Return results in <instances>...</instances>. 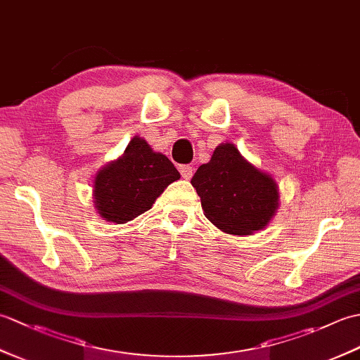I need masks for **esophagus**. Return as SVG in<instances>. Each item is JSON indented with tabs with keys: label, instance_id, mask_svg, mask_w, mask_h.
<instances>
[{
	"label": "esophagus",
	"instance_id": "obj_1",
	"mask_svg": "<svg viewBox=\"0 0 360 360\" xmlns=\"http://www.w3.org/2000/svg\"><path fill=\"white\" fill-rule=\"evenodd\" d=\"M179 173L184 179H190V178H192V174H193V167L179 165Z\"/></svg>",
	"mask_w": 360,
	"mask_h": 360
}]
</instances>
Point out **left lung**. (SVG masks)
I'll list each match as a JSON object with an SVG mask.
<instances>
[{
    "label": "left lung",
    "mask_w": 360,
    "mask_h": 360,
    "mask_svg": "<svg viewBox=\"0 0 360 360\" xmlns=\"http://www.w3.org/2000/svg\"><path fill=\"white\" fill-rule=\"evenodd\" d=\"M204 215L231 235H250L269 224L278 209V187L271 174L244 159L233 143H221L210 162L192 178Z\"/></svg>",
    "instance_id": "1"
}]
</instances>
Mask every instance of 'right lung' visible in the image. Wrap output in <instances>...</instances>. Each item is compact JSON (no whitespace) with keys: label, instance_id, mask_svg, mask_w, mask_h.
Listing matches in <instances>:
<instances>
[{"label":"right lung","instance_id":"1","mask_svg":"<svg viewBox=\"0 0 360 360\" xmlns=\"http://www.w3.org/2000/svg\"><path fill=\"white\" fill-rule=\"evenodd\" d=\"M179 178L170 159L136 136L124 155L97 172L94 207L108 223H128L150 210L156 198Z\"/></svg>","mask_w":360,"mask_h":360}]
</instances>
